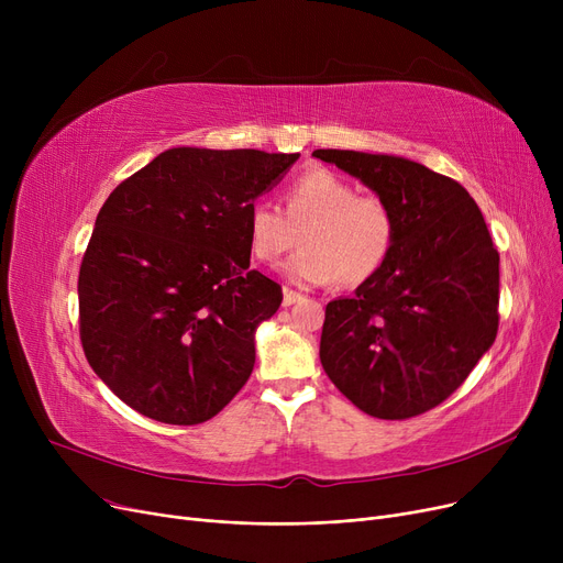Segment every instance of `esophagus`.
I'll return each mask as SVG.
<instances>
[{
    "mask_svg": "<svg viewBox=\"0 0 563 563\" xmlns=\"http://www.w3.org/2000/svg\"><path fill=\"white\" fill-rule=\"evenodd\" d=\"M303 297H301V294L299 291H294V289H285L283 291V306L287 308V306H294V303H297V301H301Z\"/></svg>",
    "mask_w": 563,
    "mask_h": 563,
    "instance_id": "34e87169",
    "label": "esophagus"
}]
</instances>
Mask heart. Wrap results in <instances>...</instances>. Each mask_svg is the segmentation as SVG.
<instances>
[{
	"label": "heart",
	"instance_id": "b5f03b06",
	"mask_svg": "<svg viewBox=\"0 0 563 563\" xmlns=\"http://www.w3.org/2000/svg\"><path fill=\"white\" fill-rule=\"evenodd\" d=\"M249 251L264 264H276L289 249H301L285 264L299 285L358 287L374 278L393 255L397 214L376 194L329 168H310L283 189V212L266 200L246 210Z\"/></svg>",
	"mask_w": 563,
	"mask_h": 563
}]
</instances>
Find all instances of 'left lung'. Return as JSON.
Segmentation results:
<instances>
[{
  "instance_id": "8db88e82",
  "label": "left lung",
  "mask_w": 563,
  "mask_h": 563,
  "mask_svg": "<svg viewBox=\"0 0 563 563\" xmlns=\"http://www.w3.org/2000/svg\"><path fill=\"white\" fill-rule=\"evenodd\" d=\"M312 155L358 177L397 214L386 266L327 306L323 372L367 416L416 418L445 401L495 342L499 253L452 177L395 155Z\"/></svg>"
}]
</instances>
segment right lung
Here are the masks:
<instances>
[{
    "mask_svg": "<svg viewBox=\"0 0 563 563\" xmlns=\"http://www.w3.org/2000/svg\"><path fill=\"white\" fill-rule=\"evenodd\" d=\"M299 153L170 147L118 185L79 266L88 365L141 416L212 420L255 365L283 289L251 266L246 210Z\"/></svg>",
    "mask_w": 563,
    "mask_h": 563,
    "instance_id": "right-lung-1",
    "label": "right lung"
}]
</instances>
